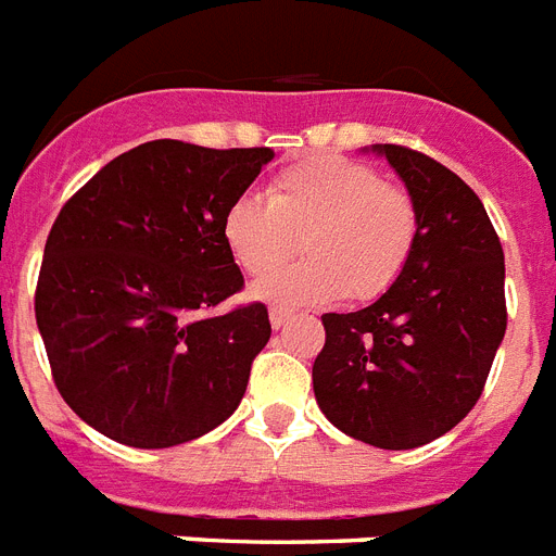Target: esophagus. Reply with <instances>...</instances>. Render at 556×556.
<instances>
[{"label": "esophagus", "instance_id": "1", "mask_svg": "<svg viewBox=\"0 0 556 556\" xmlns=\"http://www.w3.org/2000/svg\"><path fill=\"white\" fill-rule=\"evenodd\" d=\"M292 309H287V306H269V324H273L275 330H281V327H287L292 318Z\"/></svg>", "mask_w": 556, "mask_h": 556}]
</instances>
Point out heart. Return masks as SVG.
Wrapping results in <instances>:
<instances>
[{"label":"heart","instance_id":"heart-1","mask_svg":"<svg viewBox=\"0 0 556 556\" xmlns=\"http://www.w3.org/2000/svg\"><path fill=\"white\" fill-rule=\"evenodd\" d=\"M419 232V203L404 186L339 154L278 168L266 201L238 194L220 217L226 252L252 278L274 273L302 238L305 261L255 287L278 304L381 299L410 266Z\"/></svg>","mask_w":556,"mask_h":556}]
</instances>
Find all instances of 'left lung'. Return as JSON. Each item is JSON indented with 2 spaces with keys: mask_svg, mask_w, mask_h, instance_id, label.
<instances>
[{
  "mask_svg": "<svg viewBox=\"0 0 556 556\" xmlns=\"http://www.w3.org/2000/svg\"><path fill=\"white\" fill-rule=\"evenodd\" d=\"M419 203L410 266L376 304L324 313L315 402L348 437L407 451L479 402L508 327L503 243L459 175L407 146H372Z\"/></svg>",
  "mask_w": 556,
  "mask_h": 556,
  "instance_id": "left-lung-1",
  "label": "left lung"
}]
</instances>
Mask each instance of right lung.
Listing matches in <instances>:
<instances>
[{"label": "right lung", "instance_id": "add662e5", "mask_svg": "<svg viewBox=\"0 0 556 556\" xmlns=\"http://www.w3.org/2000/svg\"><path fill=\"white\" fill-rule=\"evenodd\" d=\"M273 157L152 140L60 208L34 309L53 384L102 437L184 445L241 404L273 327L261 301L217 313L243 290L220 217Z\"/></svg>", "mask_w": 556, "mask_h": 556}]
</instances>
